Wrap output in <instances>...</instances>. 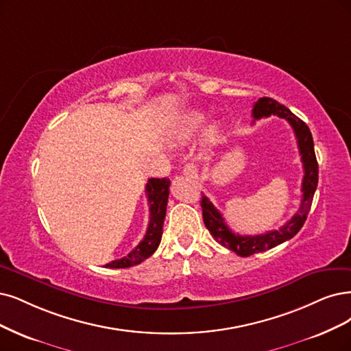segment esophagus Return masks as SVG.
I'll list each match as a JSON object with an SVG mask.
<instances>
[{"instance_id": "esophagus-1", "label": "esophagus", "mask_w": 351, "mask_h": 351, "mask_svg": "<svg viewBox=\"0 0 351 351\" xmlns=\"http://www.w3.org/2000/svg\"><path fill=\"white\" fill-rule=\"evenodd\" d=\"M184 175L189 176V178H198V169L195 166V163H186L184 166Z\"/></svg>"}]
</instances>
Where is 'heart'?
Masks as SVG:
<instances>
[{
    "label": "heart",
    "mask_w": 351,
    "mask_h": 351,
    "mask_svg": "<svg viewBox=\"0 0 351 351\" xmlns=\"http://www.w3.org/2000/svg\"><path fill=\"white\" fill-rule=\"evenodd\" d=\"M202 123H204V115L199 111H188L186 114L180 117V120L178 123V132L182 137H186L191 133L195 132V130H198ZM215 132H217V125L213 124L210 127V133L214 134Z\"/></svg>",
    "instance_id": "heart-1"
}]
</instances>
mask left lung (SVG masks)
<instances>
[{"label": "left lung", "mask_w": 351, "mask_h": 351, "mask_svg": "<svg viewBox=\"0 0 351 351\" xmlns=\"http://www.w3.org/2000/svg\"><path fill=\"white\" fill-rule=\"evenodd\" d=\"M278 115L280 119L287 120L296 136L298 147H300L301 160L304 166V179H302V201L298 213L289 219L287 224H283L278 230H271L258 236H241L236 234L230 230L214 204L202 195L201 206H202V218L205 227L208 228L211 236L217 243H219L228 250L234 252L241 257H249L254 253L266 252L271 247L291 240L298 231H300L306 221V217L311 210V204L314 199V193L318 185V163L314 152V140L311 134L308 125L282 104H279L274 98L263 97L258 99L253 106V117L254 120L265 119V117Z\"/></svg>", "instance_id": "obj_1"}]
</instances>
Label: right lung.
<instances>
[{"label":"right lung","instance_id":"1","mask_svg":"<svg viewBox=\"0 0 351 351\" xmlns=\"http://www.w3.org/2000/svg\"><path fill=\"white\" fill-rule=\"evenodd\" d=\"M169 185H171V180L167 178H162V179L152 178L147 180L146 193L149 199L150 221H149L146 236L138 243V245L134 250H132L121 258H117V261L110 262L108 265H106V267L124 269V267H132L134 265H140L159 247L160 240H162V232H163L166 205L169 198Z\"/></svg>","mask_w":351,"mask_h":351}]
</instances>
